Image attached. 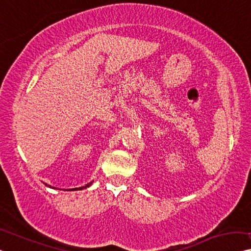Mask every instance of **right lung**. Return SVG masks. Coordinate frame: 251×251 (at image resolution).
<instances>
[{"mask_svg":"<svg viewBox=\"0 0 251 251\" xmlns=\"http://www.w3.org/2000/svg\"><path fill=\"white\" fill-rule=\"evenodd\" d=\"M91 184H92V181H91V182H89V184H88V185H85V186H83V187H80V188H72V189H69V190H82V189L87 188V187H89V186H91ZM46 186H48V187H50V185H47V184H46ZM51 188H54V187H51Z\"/></svg>","mask_w":251,"mask_h":251,"instance_id":"add662e5","label":"right lung"}]
</instances>
